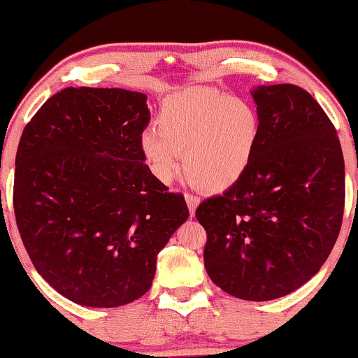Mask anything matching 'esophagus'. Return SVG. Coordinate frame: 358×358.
<instances>
[{
	"instance_id": "34e87169",
	"label": "esophagus",
	"mask_w": 358,
	"mask_h": 358,
	"mask_svg": "<svg viewBox=\"0 0 358 358\" xmlns=\"http://www.w3.org/2000/svg\"><path fill=\"white\" fill-rule=\"evenodd\" d=\"M184 198H186L187 208H189L191 217H193V215H194V210H196V206L199 205V198H198V196L191 194V193H186V194H184Z\"/></svg>"
}]
</instances>
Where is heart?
I'll return each instance as SVG.
<instances>
[{"label":"heart","mask_w":358,"mask_h":358,"mask_svg":"<svg viewBox=\"0 0 358 358\" xmlns=\"http://www.w3.org/2000/svg\"><path fill=\"white\" fill-rule=\"evenodd\" d=\"M159 124L141 134V150L153 176L171 182L182 165L203 191H224L248 171L259 140L256 107L211 87H189L169 95Z\"/></svg>","instance_id":"heart-1"}]
</instances>
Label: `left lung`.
Listing matches in <instances>:
<instances>
[{
	"mask_svg": "<svg viewBox=\"0 0 358 358\" xmlns=\"http://www.w3.org/2000/svg\"><path fill=\"white\" fill-rule=\"evenodd\" d=\"M261 121L255 155L196 218L206 230L211 282L244 301H273L319 271L341 229L345 160L331 119L290 83L252 92Z\"/></svg>",
	"mask_w": 358,
	"mask_h": 358,
	"instance_id": "left-lung-1",
	"label": "left lung"
}]
</instances>
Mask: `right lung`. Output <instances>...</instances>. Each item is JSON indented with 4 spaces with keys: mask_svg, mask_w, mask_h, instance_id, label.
Instances as JSON below:
<instances>
[{
    "mask_svg": "<svg viewBox=\"0 0 358 358\" xmlns=\"http://www.w3.org/2000/svg\"><path fill=\"white\" fill-rule=\"evenodd\" d=\"M147 95L64 88L34 114L15 159L13 208L36 270L63 297L117 307L152 287L157 255L189 217L148 165Z\"/></svg>",
    "mask_w": 358,
    "mask_h": 358,
    "instance_id": "obj_1",
    "label": "right lung"
}]
</instances>
